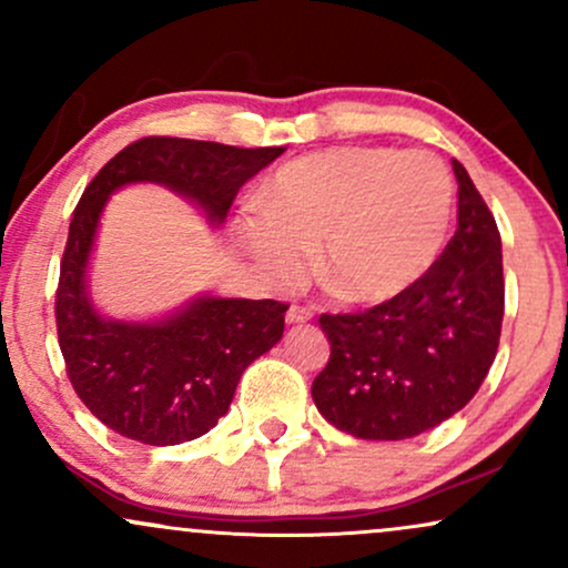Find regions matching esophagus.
Masks as SVG:
<instances>
[{
    "instance_id": "esophagus-1",
    "label": "esophagus",
    "mask_w": 568,
    "mask_h": 568,
    "mask_svg": "<svg viewBox=\"0 0 568 568\" xmlns=\"http://www.w3.org/2000/svg\"><path fill=\"white\" fill-rule=\"evenodd\" d=\"M285 321L288 323H306L312 321V310L304 304H291L288 312H285Z\"/></svg>"
}]
</instances>
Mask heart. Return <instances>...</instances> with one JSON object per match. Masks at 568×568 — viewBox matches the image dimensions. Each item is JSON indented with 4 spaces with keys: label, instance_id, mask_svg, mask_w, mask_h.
Instances as JSON below:
<instances>
[{
    "label": "heart",
    "instance_id": "b5f03b06",
    "mask_svg": "<svg viewBox=\"0 0 568 568\" xmlns=\"http://www.w3.org/2000/svg\"><path fill=\"white\" fill-rule=\"evenodd\" d=\"M452 213V175L433 152L342 146L280 168L245 234L275 285H296L317 247L331 288L355 302H387L427 275Z\"/></svg>",
    "mask_w": 568,
    "mask_h": 568
}]
</instances>
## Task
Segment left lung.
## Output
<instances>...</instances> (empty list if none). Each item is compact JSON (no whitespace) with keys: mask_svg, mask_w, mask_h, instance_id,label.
Wrapping results in <instances>:
<instances>
[{"mask_svg":"<svg viewBox=\"0 0 568 568\" xmlns=\"http://www.w3.org/2000/svg\"><path fill=\"white\" fill-rule=\"evenodd\" d=\"M456 232L400 296L349 315H321L331 357L312 400L342 433L403 440L462 410L497 357L505 277L497 221L462 162Z\"/></svg>","mask_w":568,"mask_h":568,"instance_id":"1","label":"left lung"}]
</instances>
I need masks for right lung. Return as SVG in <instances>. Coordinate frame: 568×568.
I'll list each match as a JSON object with an SVG mask.
<instances>
[{
    "instance_id": "add662e5",
    "label": "right lung",
    "mask_w": 568,
    "mask_h": 568,
    "mask_svg": "<svg viewBox=\"0 0 568 568\" xmlns=\"http://www.w3.org/2000/svg\"><path fill=\"white\" fill-rule=\"evenodd\" d=\"M283 152L149 135L114 154L77 202L55 291L58 344L74 393L122 438L175 446L216 427L243 371L283 336L288 304L200 296L165 321H106L84 272L109 194L152 181L224 224L240 186Z\"/></svg>"
}]
</instances>
